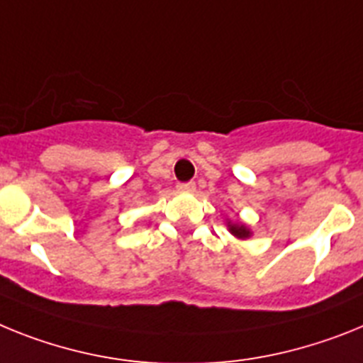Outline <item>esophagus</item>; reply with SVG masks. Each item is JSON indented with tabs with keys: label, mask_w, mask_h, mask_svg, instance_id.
<instances>
[{
	"label": "esophagus",
	"mask_w": 363,
	"mask_h": 363,
	"mask_svg": "<svg viewBox=\"0 0 363 363\" xmlns=\"http://www.w3.org/2000/svg\"><path fill=\"white\" fill-rule=\"evenodd\" d=\"M179 190L181 191H194L195 190V182H181V184L177 186Z\"/></svg>",
	"instance_id": "34e87169"
}]
</instances>
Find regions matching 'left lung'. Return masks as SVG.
Segmentation results:
<instances>
[{
    "label": "left lung",
    "mask_w": 363,
    "mask_h": 363,
    "mask_svg": "<svg viewBox=\"0 0 363 363\" xmlns=\"http://www.w3.org/2000/svg\"><path fill=\"white\" fill-rule=\"evenodd\" d=\"M230 232L235 235V238H248L250 235V232H248V228L245 225H234V226H230Z\"/></svg>",
    "instance_id": "1"
}]
</instances>
